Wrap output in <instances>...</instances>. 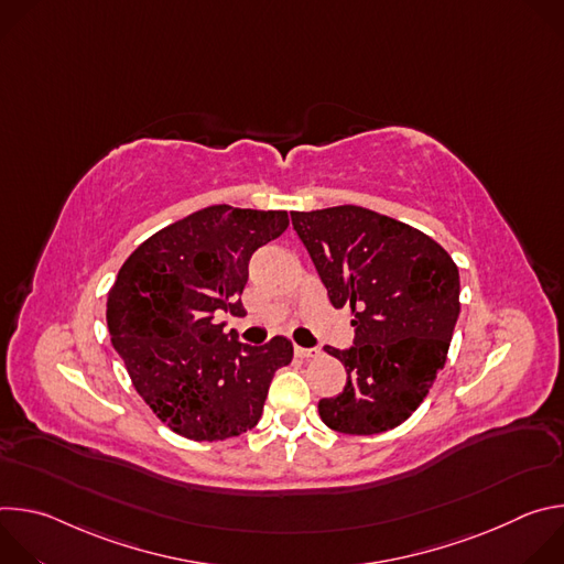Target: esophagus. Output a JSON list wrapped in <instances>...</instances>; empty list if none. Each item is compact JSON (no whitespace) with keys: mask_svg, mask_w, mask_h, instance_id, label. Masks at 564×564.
<instances>
[{"mask_svg":"<svg viewBox=\"0 0 564 564\" xmlns=\"http://www.w3.org/2000/svg\"><path fill=\"white\" fill-rule=\"evenodd\" d=\"M294 355L301 357V359H312V357H318V355H321V348H301V346H294Z\"/></svg>","mask_w":564,"mask_h":564,"instance_id":"1","label":"esophagus"}]
</instances>
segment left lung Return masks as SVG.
I'll return each mask as SVG.
<instances>
[{
  "instance_id": "8db88e82",
  "label": "left lung",
  "mask_w": 564,
  "mask_h": 564,
  "mask_svg": "<svg viewBox=\"0 0 564 564\" xmlns=\"http://www.w3.org/2000/svg\"><path fill=\"white\" fill-rule=\"evenodd\" d=\"M290 216L330 303L355 312L352 346H326L348 381L318 401V415L346 435L390 431L444 368L459 316L457 265L424 231L357 205Z\"/></svg>"
}]
</instances>
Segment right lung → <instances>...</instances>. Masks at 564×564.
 Segmentation results:
<instances>
[{
    "label": "right lung",
    "mask_w": 564,
    "mask_h": 564,
    "mask_svg": "<svg viewBox=\"0 0 564 564\" xmlns=\"http://www.w3.org/2000/svg\"><path fill=\"white\" fill-rule=\"evenodd\" d=\"M288 225V212L212 205L155 231L120 268L107 296L109 335L138 394L174 433L218 442L261 420L292 344H240L216 314H246L250 259Z\"/></svg>",
    "instance_id": "add662e5"
}]
</instances>
